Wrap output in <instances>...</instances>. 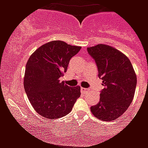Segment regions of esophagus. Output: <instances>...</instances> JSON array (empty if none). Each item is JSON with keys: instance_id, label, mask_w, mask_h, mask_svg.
Segmentation results:
<instances>
[{"instance_id": "1", "label": "esophagus", "mask_w": 148, "mask_h": 148, "mask_svg": "<svg viewBox=\"0 0 148 148\" xmlns=\"http://www.w3.org/2000/svg\"><path fill=\"white\" fill-rule=\"evenodd\" d=\"M81 92H82V93H84V94H86V93L89 91V89H88V88H81Z\"/></svg>"}]
</instances>
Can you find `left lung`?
Returning a JSON list of instances; mask_svg holds the SVG:
<instances>
[{"instance_id":"1","label":"left lung","mask_w":148,"mask_h":148,"mask_svg":"<svg viewBox=\"0 0 148 148\" xmlns=\"http://www.w3.org/2000/svg\"><path fill=\"white\" fill-rule=\"evenodd\" d=\"M95 60L98 77L104 88L100 101L90 110L101 121H112L119 118L130 106L134 96L137 76L127 57L118 50L105 45L88 47Z\"/></svg>"}]
</instances>
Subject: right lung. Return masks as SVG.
Here are the masks:
<instances>
[{"label": "right lung", "instance_id": "add662e5", "mask_svg": "<svg viewBox=\"0 0 148 148\" xmlns=\"http://www.w3.org/2000/svg\"><path fill=\"white\" fill-rule=\"evenodd\" d=\"M81 48L53 40L40 46L29 58L24 90L34 110L43 117L53 120L66 116L81 96L79 86L69 87L60 81L70 60Z\"/></svg>", "mask_w": 148, "mask_h": 148}]
</instances>
